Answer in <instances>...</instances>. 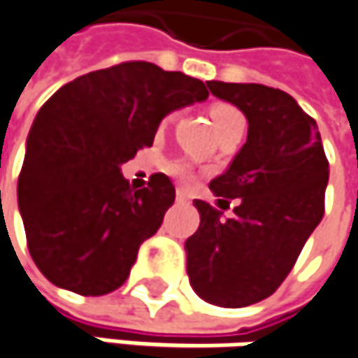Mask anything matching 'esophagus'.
<instances>
[{
  "label": "esophagus",
  "mask_w": 358,
  "mask_h": 358,
  "mask_svg": "<svg viewBox=\"0 0 358 358\" xmlns=\"http://www.w3.org/2000/svg\"><path fill=\"white\" fill-rule=\"evenodd\" d=\"M176 200H178V202H188V194H186V190H182V188H178V190H176Z\"/></svg>",
  "instance_id": "34e87169"
}]
</instances>
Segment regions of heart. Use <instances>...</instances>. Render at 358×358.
Here are the masks:
<instances>
[{
	"label": "heart",
	"mask_w": 358,
	"mask_h": 358,
	"mask_svg": "<svg viewBox=\"0 0 358 358\" xmlns=\"http://www.w3.org/2000/svg\"><path fill=\"white\" fill-rule=\"evenodd\" d=\"M210 119H213V125L217 129V134L222 136L224 131L233 129V127H245V117L243 113L233 107V105H227V103H217L210 107ZM170 172L180 180V182H190L194 178V170L192 166L186 162V159H176L170 164Z\"/></svg>",
	"instance_id": "b5f03b06"
}]
</instances>
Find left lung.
Listing matches in <instances>:
<instances>
[{"mask_svg": "<svg viewBox=\"0 0 358 358\" xmlns=\"http://www.w3.org/2000/svg\"><path fill=\"white\" fill-rule=\"evenodd\" d=\"M241 109L249 131L229 170L208 186L235 217L194 200L199 231L188 237V278L202 300L243 308L269 298L287 278L324 217L328 184L318 125L292 96L265 85L206 83Z\"/></svg>", "mask_w": 358, "mask_h": 358, "instance_id": "left-lung-1", "label": "left lung"}]
</instances>
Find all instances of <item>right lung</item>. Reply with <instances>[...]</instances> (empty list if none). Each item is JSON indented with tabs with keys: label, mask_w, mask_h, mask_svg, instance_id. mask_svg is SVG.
Segmentation results:
<instances>
[{
	"label": "right lung",
	"mask_w": 358,
	"mask_h": 358,
	"mask_svg": "<svg viewBox=\"0 0 358 358\" xmlns=\"http://www.w3.org/2000/svg\"><path fill=\"white\" fill-rule=\"evenodd\" d=\"M206 85L143 60L83 74L34 119L17 202L34 263L54 285L105 296L125 284L139 245L156 235L176 190L166 174L131 188L121 164L150 148L170 111Z\"/></svg>",
	"instance_id": "add662e5"
}]
</instances>
